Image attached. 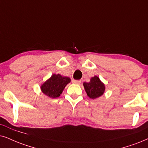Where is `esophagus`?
Here are the masks:
<instances>
[{
	"label": "esophagus",
	"instance_id": "34e87169",
	"mask_svg": "<svg viewBox=\"0 0 148 148\" xmlns=\"http://www.w3.org/2000/svg\"><path fill=\"white\" fill-rule=\"evenodd\" d=\"M72 82L73 83H74V84H78V85H79V84H80L81 83V81H80V80H72Z\"/></svg>",
	"mask_w": 148,
	"mask_h": 148
}]
</instances>
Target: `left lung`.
<instances>
[{"label": "left lung", "instance_id": "left-lung-1", "mask_svg": "<svg viewBox=\"0 0 148 148\" xmlns=\"http://www.w3.org/2000/svg\"><path fill=\"white\" fill-rule=\"evenodd\" d=\"M84 87L87 96L91 99H96L103 94L105 90L104 85L100 81L98 76L91 78L89 83H84Z\"/></svg>", "mask_w": 148, "mask_h": 148}]
</instances>
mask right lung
Here are the masks:
<instances>
[{"label": "right lung", "mask_w": 148, "mask_h": 148, "mask_svg": "<svg viewBox=\"0 0 148 148\" xmlns=\"http://www.w3.org/2000/svg\"><path fill=\"white\" fill-rule=\"evenodd\" d=\"M70 80L69 77H63L60 74H53L41 86V89L45 95L50 98H57L60 96L65 87Z\"/></svg>", "instance_id": "right-lung-1"}]
</instances>
